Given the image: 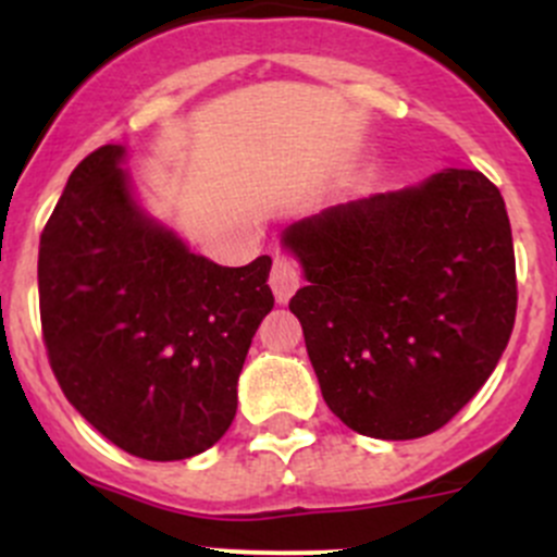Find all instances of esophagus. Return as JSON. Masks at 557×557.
Listing matches in <instances>:
<instances>
[{
    "mask_svg": "<svg viewBox=\"0 0 557 557\" xmlns=\"http://www.w3.org/2000/svg\"><path fill=\"white\" fill-rule=\"evenodd\" d=\"M269 285H272L274 290V299H277L280 305H285L301 285L299 267H296L288 256H277L272 263V274H269Z\"/></svg>",
    "mask_w": 557,
    "mask_h": 557,
    "instance_id": "34e87169",
    "label": "esophagus"
}]
</instances>
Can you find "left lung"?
<instances>
[{
  "instance_id": "8db88e82",
  "label": "left lung",
  "mask_w": 557,
  "mask_h": 557,
  "mask_svg": "<svg viewBox=\"0 0 557 557\" xmlns=\"http://www.w3.org/2000/svg\"><path fill=\"white\" fill-rule=\"evenodd\" d=\"M290 299L331 412L363 436L440 431L485 385L518 310L502 190L447 166L290 223Z\"/></svg>"
}]
</instances>
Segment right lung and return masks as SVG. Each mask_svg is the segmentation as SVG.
<instances>
[{
    "mask_svg": "<svg viewBox=\"0 0 557 557\" xmlns=\"http://www.w3.org/2000/svg\"><path fill=\"white\" fill-rule=\"evenodd\" d=\"M104 145L75 166L39 237V318L72 407L121 450L183 460L237 414V383L274 307L272 258L218 267L148 215Z\"/></svg>",
    "mask_w": 557,
    "mask_h": 557,
    "instance_id": "add662e5",
    "label": "right lung"
}]
</instances>
